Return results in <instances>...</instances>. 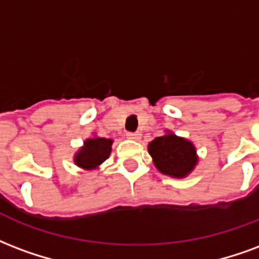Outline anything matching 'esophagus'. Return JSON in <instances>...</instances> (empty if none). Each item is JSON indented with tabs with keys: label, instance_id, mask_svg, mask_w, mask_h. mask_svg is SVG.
I'll list each match as a JSON object with an SVG mask.
<instances>
[{
	"label": "esophagus",
	"instance_id": "1",
	"mask_svg": "<svg viewBox=\"0 0 259 259\" xmlns=\"http://www.w3.org/2000/svg\"><path fill=\"white\" fill-rule=\"evenodd\" d=\"M126 137H127V139H130V140H140L141 135H140L139 132H127Z\"/></svg>",
	"mask_w": 259,
	"mask_h": 259
}]
</instances>
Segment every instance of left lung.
Wrapping results in <instances>:
<instances>
[{
    "label": "left lung",
    "instance_id": "8db88e82",
    "mask_svg": "<svg viewBox=\"0 0 259 259\" xmlns=\"http://www.w3.org/2000/svg\"><path fill=\"white\" fill-rule=\"evenodd\" d=\"M148 151L159 171L173 177H185L198 162L195 147L174 135L156 137Z\"/></svg>",
    "mask_w": 259,
    "mask_h": 259
}]
</instances>
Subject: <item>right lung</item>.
<instances>
[{"label":"right lung","mask_w":259,"mask_h":259,"mask_svg":"<svg viewBox=\"0 0 259 259\" xmlns=\"http://www.w3.org/2000/svg\"><path fill=\"white\" fill-rule=\"evenodd\" d=\"M112 140L89 139L85 141V147L76 154L75 163L83 168H93L103 163L110 156Z\"/></svg>","instance_id":"obj_1"}]
</instances>
